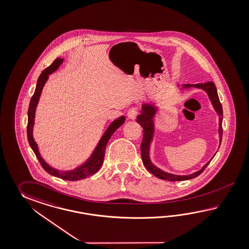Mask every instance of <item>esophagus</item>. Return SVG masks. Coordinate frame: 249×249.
Segmentation results:
<instances>
[{"mask_svg":"<svg viewBox=\"0 0 249 249\" xmlns=\"http://www.w3.org/2000/svg\"><path fill=\"white\" fill-rule=\"evenodd\" d=\"M138 114H139V111L137 109H134V108H131V109H128V111H127V118L129 120H135Z\"/></svg>","mask_w":249,"mask_h":249,"instance_id":"esophagus-1","label":"esophagus"}]
</instances>
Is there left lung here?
Returning a JSON list of instances; mask_svg holds the SVG:
<instances>
[{
	"mask_svg": "<svg viewBox=\"0 0 249 249\" xmlns=\"http://www.w3.org/2000/svg\"><path fill=\"white\" fill-rule=\"evenodd\" d=\"M177 86L180 88V90H184V89H188L191 87H195V88L202 89L203 91H206L208 96L212 102L213 108L216 110V112L218 115V136H219V143H221L222 133H223V130H222L223 110H222V105H221V103L219 102V99H218L217 88H216L215 85L213 84V82H207V83H203V84H195V85L187 84V85H182V87L179 85H177ZM141 109H142L140 111V115L137 117V122L141 125V127H143V140H142V143H141L140 147H141L142 161H143V164L145 165L146 169L148 170L152 175H154L159 179L167 180V181H171V182L190 180V179H193V178L200 176V174L206 168L207 165L210 164V162L213 160V158L207 164H204L201 169L195 172L194 174L188 175V176H177V175H174V174H170V173L164 172L163 170L158 168L152 163L151 160H150V156H149V152H150L152 140L154 138V133H155L154 118L158 112V107L155 105V103H144L142 105ZM215 155L213 156V158L215 157Z\"/></svg>",
	"mask_w": 249,
	"mask_h": 249,
	"instance_id": "1",
	"label": "left lung"
}]
</instances>
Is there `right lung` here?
<instances>
[{
	"instance_id": "1",
	"label": "right lung",
	"mask_w": 249,
	"mask_h": 249,
	"mask_svg": "<svg viewBox=\"0 0 249 249\" xmlns=\"http://www.w3.org/2000/svg\"><path fill=\"white\" fill-rule=\"evenodd\" d=\"M63 61H64V58H59V57L56 58L49 67H47L43 71L37 79L36 89H35L33 96L31 97V103H30V106L28 109L27 135H28V140H29L30 146L32 148L33 152L35 153L37 160L39 161V163L42 165L43 168L47 173H49V175H51V176L61 178L63 180L78 181V180L85 179L88 176L94 175L101 168L103 163L104 156H105V148L107 146V143L116 130L124 124L125 116H122V117L116 119L115 121H113L109 124V127L105 130L103 137L98 142L97 146L91 153L90 158H88L84 164H81L80 166L74 168V169L69 170V171H62V170L55 169L54 167L50 166L43 159L40 153L38 151L37 144L35 142L34 138H33V127H34V123H35L36 106H37V103H38L39 98L41 95L43 87L49 79V74L54 73L55 70H57V68L60 67Z\"/></svg>"
}]
</instances>
